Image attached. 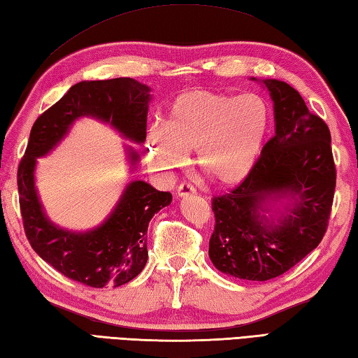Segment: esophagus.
I'll use <instances>...</instances> for the list:
<instances>
[{
  "instance_id": "1",
  "label": "esophagus",
  "mask_w": 358,
  "mask_h": 358,
  "mask_svg": "<svg viewBox=\"0 0 358 358\" xmlns=\"http://www.w3.org/2000/svg\"><path fill=\"white\" fill-rule=\"evenodd\" d=\"M196 191L195 187L192 185H187V183H181L177 191H175V195L178 196V199H185V196H189V195H195Z\"/></svg>"
}]
</instances>
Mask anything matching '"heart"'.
Wrapping results in <instances>:
<instances>
[{
	"instance_id": "heart-1",
	"label": "heart",
	"mask_w": 358,
	"mask_h": 358,
	"mask_svg": "<svg viewBox=\"0 0 358 358\" xmlns=\"http://www.w3.org/2000/svg\"><path fill=\"white\" fill-rule=\"evenodd\" d=\"M271 127L268 101L257 94L227 95L194 90L177 98L164 127L150 129L146 157L162 171L196 164L218 185L241 183L260 159Z\"/></svg>"
}]
</instances>
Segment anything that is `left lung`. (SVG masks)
I'll list each match as a JSON object with an SVG mask.
<instances>
[{
    "label": "left lung",
    "instance_id": "obj_1",
    "mask_svg": "<svg viewBox=\"0 0 358 358\" xmlns=\"http://www.w3.org/2000/svg\"><path fill=\"white\" fill-rule=\"evenodd\" d=\"M263 85L273 101L275 135L254 171L229 194L214 196L209 240L220 272L252 281L281 275L320 245L337 178L328 124L287 83Z\"/></svg>",
    "mask_w": 358,
    "mask_h": 358
}]
</instances>
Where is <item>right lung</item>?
I'll return each mask as SVG.
<instances>
[{"label": "right lung", "instance_id": "1", "mask_svg": "<svg viewBox=\"0 0 358 358\" xmlns=\"http://www.w3.org/2000/svg\"><path fill=\"white\" fill-rule=\"evenodd\" d=\"M150 96V87L134 78L77 83L36 118L18 166L20 209L30 246L64 277L90 287H117L138 275L148 262L150 218L169 206L172 195L146 181H131L100 226L87 232L66 231L50 222L38 199L36 158L48 155L81 117L100 120L126 138L144 143ZM138 158V152L127 148L131 166Z\"/></svg>", "mask_w": 358, "mask_h": 358}]
</instances>
